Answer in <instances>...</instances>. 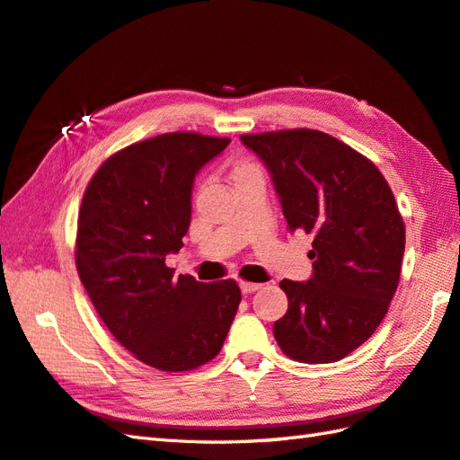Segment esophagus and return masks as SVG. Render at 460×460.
I'll return each instance as SVG.
<instances>
[{
	"label": "esophagus",
	"instance_id": "1",
	"mask_svg": "<svg viewBox=\"0 0 460 460\" xmlns=\"http://www.w3.org/2000/svg\"><path fill=\"white\" fill-rule=\"evenodd\" d=\"M239 287L243 290V295H251V292H257L262 285H259V282H247V280H241Z\"/></svg>",
	"mask_w": 460,
	"mask_h": 460
}]
</instances>
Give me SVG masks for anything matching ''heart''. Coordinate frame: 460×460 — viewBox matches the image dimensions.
Instances as JSON below:
<instances>
[{
  "label": "heart",
  "mask_w": 460,
  "mask_h": 460,
  "mask_svg": "<svg viewBox=\"0 0 460 460\" xmlns=\"http://www.w3.org/2000/svg\"><path fill=\"white\" fill-rule=\"evenodd\" d=\"M252 170H259L255 164L252 162H237V164H233V168H231V180H235V178H239V175H243V173H247V172H252Z\"/></svg>",
  "instance_id": "1"
}]
</instances>
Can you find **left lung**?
<instances>
[{
    "mask_svg": "<svg viewBox=\"0 0 460 460\" xmlns=\"http://www.w3.org/2000/svg\"><path fill=\"white\" fill-rule=\"evenodd\" d=\"M265 162L288 229L312 241V279H285L288 310L275 322L280 349L302 364H332L374 334L387 314L405 251V223L376 164L310 128L243 134Z\"/></svg>",
    "mask_w": 460,
    "mask_h": 460,
    "instance_id": "obj_1",
    "label": "left lung"
}]
</instances>
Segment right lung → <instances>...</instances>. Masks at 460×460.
<instances>
[{
	"label": "right lung",
	"instance_id": "obj_1",
	"mask_svg": "<svg viewBox=\"0 0 460 460\" xmlns=\"http://www.w3.org/2000/svg\"><path fill=\"white\" fill-rule=\"evenodd\" d=\"M229 138L170 132L112 154L83 195L75 262L93 306L130 354L162 371H190L223 348L241 290L165 265L183 247L195 173Z\"/></svg>",
	"mask_w": 460,
	"mask_h": 460
}]
</instances>
